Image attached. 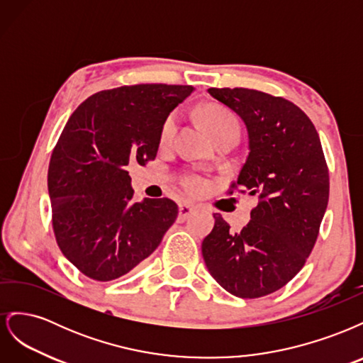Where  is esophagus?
I'll return each mask as SVG.
<instances>
[{"label":"esophagus","mask_w":363,"mask_h":363,"mask_svg":"<svg viewBox=\"0 0 363 363\" xmlns=\"http://www.w3.org/2000/svg\"><path fill=\"white\" fill-rule=\"evenodd\" d=\"M195 211H196V206L195 204L188 203V201L180 203V206H179V216L182 219H186V218H189Z\"/></svg>","instance_id":"obj_1"}]
</instances>
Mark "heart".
I'll list each match as a JSON object with an SVG mask.
<instances>
[{
  "mask_svg": "<svg viewBox=\"0 0 363 363\" xmlns=\"http://www.w3.org/2000/svg\"><path fill=\"white\" fill-rule=\"evenodd\" d=\"M201 116L207 128L212 131V135L216 139H221L228 135H239L240 125L238 118L230 112L228 108L221 106H206L201 111ZM177 112L169 113L160 127L159 140L162 145H167L172 140L177 128ZM183 188L189 194H200L207 188V180L200 174H189L186 175L182 182Z\"/></svg>",
  "mask_w": 363,
  "mask_h": 363,
  "instance_id": "b5f03b06",
  "label": "heart"
}]
</instances>
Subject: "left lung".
I'll list each match as a JSON object with an SVG mask.
<instances>
[{"instance_id":"obj_1","label":"left lung","mask_w":363,"mask_h":363,"mask_svg":"<svg viewBox=\"0 0 363 363\" xmlns=\"http://www.w3.org/2000/svg\"><path fill=\"white\" fill-rule=\"evenodd\" d=\"M248 131V157L228 194L257 195L250 223L238 233L219 213L201 251L211 276L239 298L279 291L304 267L328 203V169L320 136L298 106L281 96L211 87Z\"/></svg>"}]
</instances>
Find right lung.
Here are the masks:
<instances>
[{
	"instance_id": "right-lung-1",
	"label": "right lung",
	"mask_w": 363,
	"mask_h": 363,
	"mask_svg": "<svg viewBox=\"0 0 363 363\" xmlns=\"http://www.w3.org/2000/svg\"><path fill=\"white\" fill-rule=\"evenodd\" d=\"M192 92L182 84L121 86L89 96L68 119L51 155L48 192L57 245L86 277L125 276L174 224L172 200H133L127 167L156 159L162 123Z\"/></svg>"
}]
</instances>
